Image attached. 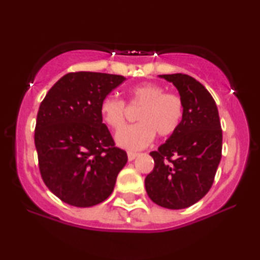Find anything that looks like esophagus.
Listing matches in <instances>:
<instances>
[{
	"mask_svg": "<svg viewBox=\"0 0 260 260\" xmlns=\"http://www.w3.org/2000/svg\"><path fill=\"white\" fill-rule=\"evenodd\" d=\"M138 156L137 152H134V151H127V158H129V161H134L135 158H136Z\"/></svg>",
	"mask_w": 260,
	"mask_h": 260,
	"instance_id": "esophagus-1",
	"label": "esophagus"
}]
</instances>
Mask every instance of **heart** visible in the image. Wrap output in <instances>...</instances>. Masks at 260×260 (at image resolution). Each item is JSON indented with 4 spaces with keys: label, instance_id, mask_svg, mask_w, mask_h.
I'll return each mask as SVG.
<instances>
[{
    "label": "heart",
    "instance_id": "heart-1",
    "mask_svg": "<svg viewBox=\"0 0 260 260\" xmlns=\"http://www.w3.org/2000/svg\"><path fill=\"white\" fill-rule=\"evenodd\" d=\"M129 104L141 106L137 118L140 122L123 127L117 134L120 147L138 150L151 143L157 134L168 137L179 129L184 115L182 97L175 92L166 91L156 83L140 84L129 91ZM103 120L113 130H119L125 122L127 108L122 99L106 97L101 103Z\"/></svg>",
    "mask_w": 260,
    "mask_h": 260
}]
</instances>
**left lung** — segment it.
I'll return each instance as SVG.
<instances>
[{"label": "left lung", "mask_w": 260, "mask_h": 260, "mask_svg": "<svg viewBox=\"0 0 260 260\" xmlns=\"http://www.w3.org/2000/svg\"><path fill=\"white\" fill-rule=\"evenodd\" d=\"M174 84L184 103L182 123L157 151L145 177L148 197L161 207L182 209L197 204L211 189L221 159L222 130L211 93L193 77L159 76Z\"/></svg>", "instance_id": "1"}]
</instances>
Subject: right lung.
<instances>
[{
  "label": "right lung",
  "instance_id": "1",
  "mask_svg": "<svg viewBox=\"0 0 260 260\" xmlns=\"http://www.w3.org/2000/svg\"><path fill=\"white\" fill-rule=\"evenodd\" d=\"M125 78L97 72L67 73L39 108L35 148L48 189L76 207L106 200L127 162L103 123L101 103Z\"/></svg>",
  "mask_w": 260,
  "mask_h": 260
}]
</instances>
